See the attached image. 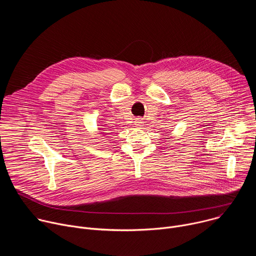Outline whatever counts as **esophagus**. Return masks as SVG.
<instances>
[{"label": "esophagus", "instance_id": "34e87169", "mask_svg": "<svg viewBox=\"0 0 256 256\" xmlns=\"http://www.w3.org/2000/svg\"><path fill=\"white\" fill-rule=\"evenodd\" d=\"M142 122L140 120H136V122H134V124L138 126V128H140V126H142Z\"/></svg>", "mask_w": 256, "mask_h": 256}]
</instances>
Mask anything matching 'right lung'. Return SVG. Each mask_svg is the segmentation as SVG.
<instances>
[{
	"label": "right lung",
	"instance_id": "1",
	"mask_svg": "<svg viewBox=\"0 0 256 256\" xmlns=\"http://www.w3.org/2000/svg\"><path fill=\"white\" fill-rule=\"evenodd\" d=\"M103 134H105V132H103Z\"/></svg>",
	"mask_w": 256,
	"mask_h": 256
}]
</instances>
